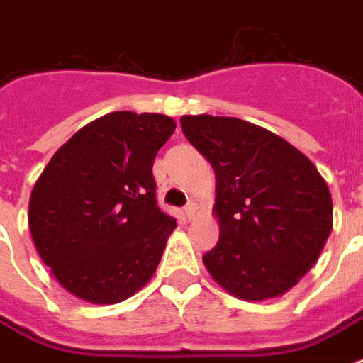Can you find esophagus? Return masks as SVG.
Returning <instances> with one entry per match:
<instances>
[{
	"instance_id": "esophagus-1",
	"label": "esophagus",
	"mask_w": 363,
	"mask_h": 363,
	"mask_svg": "<svg viewBox=\"0 0 363 363\" xmlns=\"http://www.w3.org/2000/svg\"><path fill=\"white\" fill-rule=\"evenodd\" d=\"M196 213H198V203H188L186 209H184V215H186L188 218H194Z\"/></svg>"
}]
</instances>
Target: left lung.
<instances>
[{
	"instance_id": "8db88e82",
	"label": "left lung",
	"mask_w": 363,
	"mask_h": 363,
	"mask_svg": "<svg viewBox=\"0 0 363 363\" xmlns=\"http://www.w3.org/2000/svg\"><path fill=\"white\" fill-rule=\"evenodd\" d=\"M181 124L216 177L220 239L203 256L209 275L245 301L281 298L315 265L332 232L324 177L262 125L211 115H184Z\"/></svg>"
}]
</instances>
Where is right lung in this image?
<instances>
[{
  "label": "right lung",
  "mask_w": 363,
  "mask_h": 363,
  "mask_svg": "<svg viewBox=\"0 0 363 363\" xmlns=\"http://www.w3.org/2000/svg\"><path fill=\"white\" fill-rule=\"evenodd\" d=\"M175 128L160 113H109L64 143L37 179L31 239L75 298L113 305L152 279L177 228L156 203L152 165Z\"/></svg>",
  "instance_id": "1"
}]
</instances>
